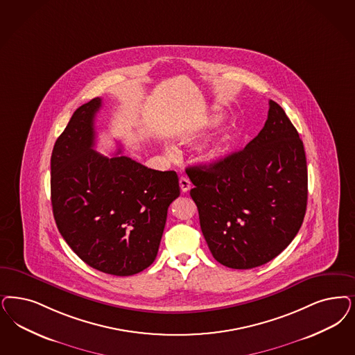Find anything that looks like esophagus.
I'll return each mask as SVG.
<instances>
[{"mask_svg": "<svg viewBox=\"0 0 355 355\" xmlns=\"http://www.w3.org/2000/svg\"><path fill=\"white\" fill-rule=\"evenodd\" d=\"M180 187H181L182 193H187L191 189V182H190V180L186 175H182L180 178Z\"/></svg>", "mask_w": 355, "mask_h": 355, "instance_id": "34e87169", "label": "esophagus"}]
</instances>
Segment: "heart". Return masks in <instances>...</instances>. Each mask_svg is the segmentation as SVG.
<instances>
[{
    "mask_svg": "<svg viewBox=\"0 0 355 355\" xmlns=\"http://www.w3.org/2000/svg\"><path fill=\"white\" fill-rule=\"evenodd\" d=\"M221 122H223V116H221L220 114H214V115L209 118L206 128H207V130L208 128H215V127H218ZM205 134H206L205 130H187V131L184 132L182 136H181V140L184 141V144L196 143L198 140H200V139L205 136ZM224 144H225V143H224ZM224 144H221V146H218V147L211 149L207 153V159H219L221 155L224 153V149H225ZM166 152H168L171 156H174V149H173V148H168Z\"/></svg>",
    "mask_w": 355,
    "mask_h": 355,
    "instance_id": "1",
    "label": "heart"
}]
</instances>
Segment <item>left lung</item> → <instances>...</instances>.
<instances>
[{
    "mask_svg": "<svg viewBox=\"0 0 355 355\" xmlns=\"http://www.w3.org/2000/svg\"><path fill=\"white\" fill-rule=\"evenodd\" d=\"M200 230L214 258L231 269H253L281 254L306 215L304 146L281 106L239 152L189 166Z\"/></svg>",
    "mask_w": 355,
    "mask_h": 355,
    "instance_id": "1",
    "label": "left lung"
}]
</instances>
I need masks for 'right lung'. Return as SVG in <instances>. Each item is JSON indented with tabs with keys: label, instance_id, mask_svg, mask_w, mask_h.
Masks as SVG:
<instances>
[{
	"label": "right lung",
	"instance_id": "right-lung-1",
	"mask_svg": "<svg viewBox=\"0 0 355 355\" xmlns=\"http://www.w3.org/2000/svg\"><path fill=\"white\" fill-rule=\"evenodd\" d=\"M93 98L74 111L52 150L51 202L58 230L90 268L127 277L157 256L168 207L180 196L175 171L96 152Z\"/></svg>",
	"mask_w": 355,
	"mask_h": 355
}]
</instances>
